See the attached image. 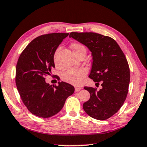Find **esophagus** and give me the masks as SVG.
<instances>
[{
  "mask_svg": "<svg viewBox=\"0 0 147 147\" xmlns=\"http://www.w3.org/2000/svg\"><path fill=\"white\" fill-rule=\"evenodd\" d=\"M81 89H82V88H75V92H79V91H80Z\"/></svg>",
  "mask_w": 147,
  "mask_h": 147,
  "instance_id": "1",
  "label": "esophagus"
}]
</instances>
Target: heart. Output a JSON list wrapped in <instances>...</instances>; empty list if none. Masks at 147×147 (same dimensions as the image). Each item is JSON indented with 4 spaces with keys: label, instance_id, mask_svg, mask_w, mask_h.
<instances>
[{
    "label": "heart",
    "instance_id": "heart-1",
    "mask_svg": "<svg viewBox=\"0 0 147 147\" xmlns=\"http://www.w3.org/2000/svg\"><path fill=\"white\" fill-rule=\"evenodd\" d=\"M71 48L76 56L79 57L82 54H86V49L85 46L80 43L74 42L71 44ZM61 48L59 47L55 50L53 54V59L54 64L57 67H59V53L61 52ZM87 74V71L84 68L71 69L65 72L62 75V80L65 82H68L71 84L78 86L82 82L84 78Z\"/></svg>",
    "mask_w": 147,
    "mask_h": 147
}]
</instances>
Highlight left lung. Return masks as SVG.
Wrapping results in <instances>:
<instances>
[{
	"label": "left lung",
	"mask_w": 147,
	"mask_h": 147,
	"mask_svg": "<svg viewBox=\"0 0 147 147\" xmlns=\"http://www.w3.org/2000/svg\"><path fill=\"white\" fill-rule=\"evenodd\" d=\"M69 37L89 48L93 57L89 78L96 86L101 82L99 90L84 88L90 94V99L83 104L84 110L95 119H108L121 108L128 93L130 71L124 53L110 36L95 32H72Z\"/></svg>",
	"instance_id": "1"
}]
</instances>
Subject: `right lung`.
<instances>
[{
    "label": "right lung",
    "instance_id": "add662e5",
    "mask_svg": "<svg viewBox=\"0 0 147 147\" xmlns=\"http://www.w3.org/2000/svg\"><path fill=\"white\" fill-rule=\"evenodd\" d=\"M68 35L53 32L36 37L18 60L15 80L18 92L28 110L38 117L50 118L56 115L74 92V88L68 83L61 82L58 86H52L45 81L46 76L52 75L55 68L53 57L55 50Z\"/></svg>",
    "mask_w": 147,
    "mask_h": 147
}]
</instances>
